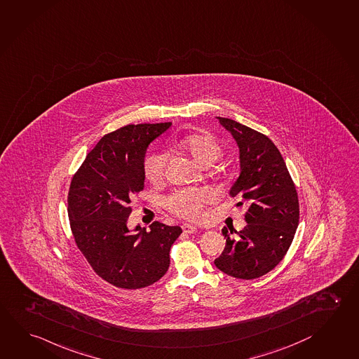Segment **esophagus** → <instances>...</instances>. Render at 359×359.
<instances>
[{
  "mask_svg": "<svg viewBox=\"0 0 359 359\" xmlns=\"http://www.w3.org/2000/svg\"><path fill=\"white\" fill-rule=\"evenodd\" d=\"M182 230L183 233H186V234H194V233H196L197 228L195 225H191V224H183Z\"/></svg>",
  "mask_w": 359,
  "mask_h": 359,
  "instance_id": "esophagus-1",
  "label": "esophagus"
}]
</instances>
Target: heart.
Segmentation results:
<instances>
[{
  "label": "heart",
  "mask_w": 359,
  "mask_h": 359,
  "mask_svg": "<svg viewBox=\"0 0 359 359\" xmlns=\"http://www.w3.org/2000/svg\"><path fill=\"white\" fill-rule=\"evenodd\" d=\"M183 149L195 159L201 167H211L222 159L224 154L222 144L211 134H192L182 140ZM170 159L167 151H158L150 154L144 162L145 178L150 182H159L163 180L165 168ZM211 200V194L205 189H180L163 198L164 209L172 214L187 220H197L203 215L205 206Z\"/></svg>",
  "instance_id": "1"
}]
</instances>
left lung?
Instances as JSON below:
<instances>
[{"instance_id":"left-lung-1","label":"left lung","mask_w":359,"mask_h":359,"mask_svg":"<svg viewBox=\"0 0 359 359\" xmlns=\"http://www.w3.org/2000/svg\"><path fill=\"white\" fill-rule=\"evenodd\" d=\"M219 120L241 150V175L230 194L249 209L248 224L236 236L233 229H222L226 248L215 266L235 278L255 280L272 271L292 244L300 220L299 196L280 150L267 135L231 118Z\"/></svg>"}]
</instances>
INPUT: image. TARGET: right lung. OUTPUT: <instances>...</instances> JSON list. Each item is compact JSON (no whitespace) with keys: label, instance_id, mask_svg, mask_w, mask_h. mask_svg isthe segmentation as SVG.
I'll list each match as a JSON object with an SVG mask.
<instances>
[{"label":"right lung","instance_id":"add662e5","mask_svg":"<svg viewBox=\"0 0 359 359\" xmlns=\"http://www.w3.org/2000/svg\"><path fill=\"white\" fill-rule=\"evenodd\" d=\"M170 123L125 125L106 134L73 175L68 217L73 238L92 269L112 286L137 290L163 277L180 226L150 224V230L126 226L130 201L144 189L148 144Z\"/></svg>","mask_w":359,"mask_h":359}]
</instances>
